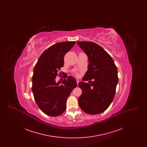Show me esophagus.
Returning a JSON list of instances; mask_svg holds the SVG:
<instances>
[{
	"mask_svg": "<svg viewBox=\"0 0 147 147\" xmlns=\"http://www.w3.org/2000/svg\"><path fill=\"white\" fill-rule=\"evenodd\" d=\"M76 82H77V85H78V83H79V80L77 79V80H76Z\"/></svg>",
	"mask_w": 147,
	"mask_h": 147,
	"instance_id": "1",
	"label": "esophagus"
}]
</instances>
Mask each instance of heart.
<instances>
[{"label": "heart", "mask_w": 147, "mask_h": 147, "mask_svg": "<svg viewBox=\"0 0 147 147\" xmlns=\"http://www.w3.org/2000/svg\"><path fill=\"white\" fill-rule=\"evenodd\" d=\"M76 75L77 76H79V74H78V73H76Z\"/></svg>", "instance_id": "b5f03b06"}]
</instances>
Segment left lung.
Returning <instances> with one entry per match:
<instances>
[{
	"label": "left lung",
	"mask_w": 147,
	"mask_h": 147,
	"mask_svg": "<svg viewBox=\"0 0 147 147\" xmlns=\"http://www.w3.org/2000/svg\"><path fill=\"white\" fill-rule=\"evenodd\" d=\"M77 43L89 61L83 82L78 84L82 90L78 99L79 105L86 113L98 114L105 111L115 97L119 82L117 67L112 57L98 44L88 41ZM92 79L93 81L90 84L84 82Z\"/></svg>",
	"instance_id": "8db88e82"
}]
</instances>
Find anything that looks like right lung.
I'll use <instances>...</instances> for the list:
<instances>
[{"mask_svg":"<svg viewBox=\"0 0 147 147\" xmlns=\"http://www.w3.org/2000/svg\"><path fill=\"white\" fill-rule=\"evenodd\" d=\"M76 41L59 42L45 51L35 65L32 79V90L35 101L48 116L61 115L66 109L67 98L77 86L76 79L67 77L56 82L57 73L64 65L65 55Z\"/></svg>","mask_w":147,"mask_h":147,"instance_id":"obj_1","label":"right lung"}]
</instances>
